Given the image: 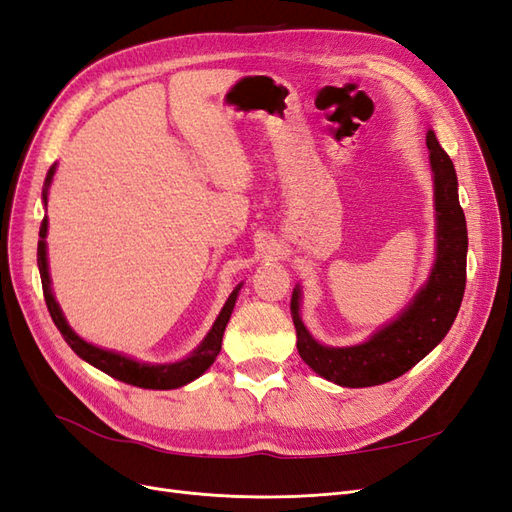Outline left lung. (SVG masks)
<instances>
[{"mask_svg": "<svg viewBox=\"0 0 512 512\" xmlns=\"http://www.w3.org/2000/svg\"><path fill=\"white\" fill-rule=\"evenodd\" d=\"M436 209V260L412 301L369 339L356 346H324L301 320V286L292 290L290 312L301 359L324 380L350 389L391 382L436 348L453 327L466 290L468 228L459 205L457 173L448 153L427 130Z\"/></svg>", "mask_w": 512, "mask_h": 512, "instance_id": "1", "label": "left lung"}]
</instances>
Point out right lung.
I'll return each mask as SVG.
<instances>
[{
	"instance_id": "obj_1",
	"label": "right lung",
	"mask_w": 512,
	"mask_h": 512,
	"mask_svg": "<svg viewBox=\"0 0 512 512\" xmlns=\"http://www.w3.org/2000/svg\"><path fill=\"white\" fill-rule=\"evenodd\" d=\"M55 168H57V164H53L49 168V173H46V179H44V188H42V203L44 205L49 203L46 198H49V188H51V181L55 175ZM46 230H49V220L44 218L42 226H40V241H38V269H40V280H42V290H44V301H46V307H49V314L55 322V327L59 329L61 335H64L66 344L76 354H79L83 361L94 365L96 369L104 371V374H108L115 380L138 386V389H156V391H170V389H179V386L190 384L192 380L203 376L205 371L213 365L215 356H218L222 350V337L226 331V324L230 320L232 309H235L243 282L230 292V297L226 299L220 316L215 318L213 327L209 329L203 342L196 346L194 352L185 356V359L175 361V363L136 361L128 354L89 344L83 337H79L72 331V327L68 324L64 312H61V307L55 299L53 288H51L49 258H46Z\"/></svg>"
}]
</instances>
